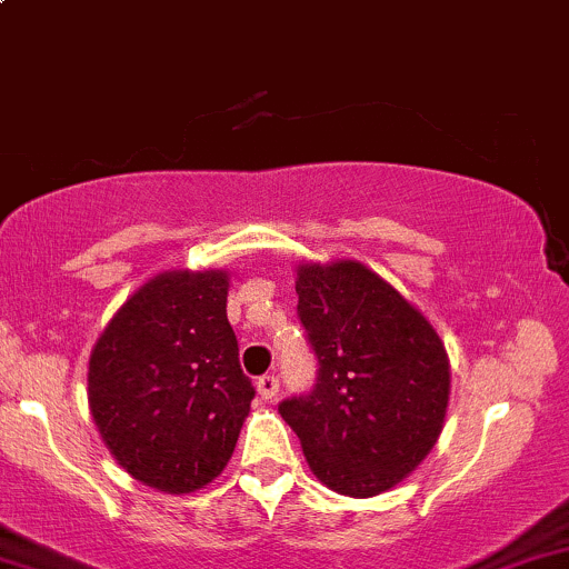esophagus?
Masks as SVG:
<instances>
[{
	"label": "esophagus",
	"mask_w": 569,
	"mask_h": 569,
	"mask_svg": "<svg viewBox=\"0 0 569 569\" xmlns=\"http://www.w3.org/2000/svg\"><path fill=\"white\" fill-rule=\"evenodd\" d=\"M278 389H280V381H278L276 373H264V376H259V379H257V392L267 402L276 400Z\"/></svg>",
	"instance_id": "34e87169"
}]
</instances>
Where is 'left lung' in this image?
<instances>
[{
    "label": "left lung",
    "mask_w": 569,
    "mask_h": 569,
    "mask_svg": "<svg viewBox=\"0 0 569 569\" xmlns=\"http://www.w3.org/2000/svg\"><path fill=\"white\" fill-rule=\"evenodd\" d=\"M297 293L318 379L280 402V416L326 488L379 496L419 467L442 432L448 352L429 320L355 259L299 264Z\"/></svg>",
    "instance_id": "8db88e82"
}]
</instances>
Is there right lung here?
<instances>
[{
    "mask_svg": "<svg viewBox=\"0 0 569 569\" xmlns=\"http://www.w3.org/2000/svg\"><path fill=\"white\" fill-rule=\"evenodd\" d=\"M228 272H161L121 305L89 358L102 442L148 488L193 492L228 467L254 400L228 323Z\"/></svg>",
    "mask_w": 569,
    "mask_h": 569,
    "instance_id": "add662e5",
    "label": "right lung"
}]
</instances>
